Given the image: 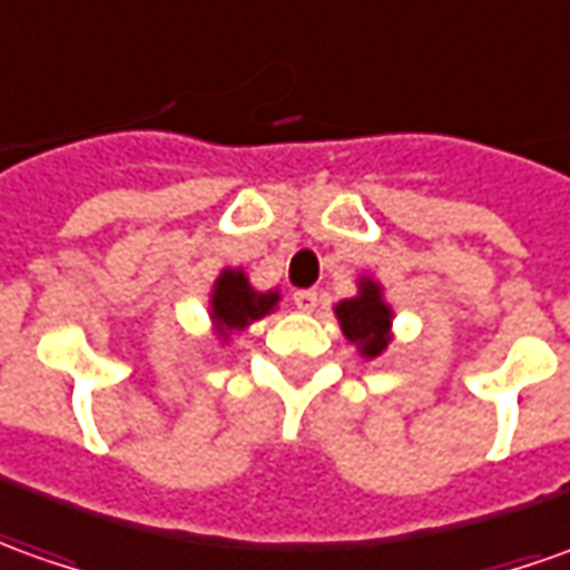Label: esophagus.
<instances>
[{"label":"esophagus","mask_w":570,"mask_h":570,"mask_svg":"<svg viewBox=\"0 0 570 570\" xmlns=\"http://www.w3.org/2000/svg\"><path fill=\"white\" fill-rule=\"evenodd\" d=\"M294 307L301 309V313H313V309L320 307V294H316V292H297V294H294Z\"/></svg>","instance_id":"34e87169"}]
</instances>
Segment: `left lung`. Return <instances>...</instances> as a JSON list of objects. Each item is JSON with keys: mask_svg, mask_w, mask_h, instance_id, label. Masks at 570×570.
Here are the masks:
<instances>
[{"mask_svg": "<svg viewBox=\"0 0 570 570\" xmlns=\"http://www.w3.org/2000/svg\"><path fill=\"white\" fill-rule=\"evenodd\" d=\"M335 316L341 323L344 337L356 344V351L363 360H375L387 351L391 344V323H394V309L384 301V288L372 276L360 278L356 294L347 301H337Z\"/></svg>", "mask_w": 570, "mask_h": 570, "instance_id": "obj_1", "label": "left lung"}]
</instances>
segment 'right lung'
<instances>
[{"label":"right lung","mask_w":570,"mask_h":570,"mask_svg":"<svg viewBox=\"0 0 570 570\" xmlns=\"http://www.w3.org/2000/svg\"><path fill=\"white\" fill-rule=\"evenodd\" d=\"M278 301H282L278 292H257L247 282L245 269L226 266L210 288V307L207 309H210L214 335L226 344L233 335L245 332L250 323L269 316L278 307Z\"/></svg>","instance_id":"right-lung-1"}]
</instances>
